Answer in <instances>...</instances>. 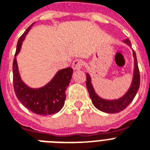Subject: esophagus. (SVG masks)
Listing matches in <instances>:
<instances>
[{
  "label": "esophagus",
  "mask_w": 150,
  "mask_h": 150,
  "mask_svg": "<svg viewBox=\"0 0 150 150\" xmlns=\"http://www.w3.org/2000/svg\"><path fill=\"white\" fill-rule=\"evenodd\" d=\"M83 65V62L81 60V59H75L74 61L72 64V67L74 69V70H79V69H81Z\"/></svg>",
  "instance_id": "1"
}]
</instances>
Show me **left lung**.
Masks as SVG:
<instances>
[{"mask_svg": "<svg viewBox=\"0 0 150 150\" xmlns=\"http://www.w3.org/2000/svg\"><path fill=\"white\" fill-rule=\"evenodd\" d=\"M125 43H127L131 47V41L128 39L123 40ZM134 59V76L132 85L126 94L123 97L116 100H105L98 96L95 93L93 86L91 83V77L89 74H86V87L89 94L90 98L91 99L92 104H94L97 109L103 112H108V113H116L125 109L130 104V103L133 100L134 98L137 94V91L140 87V71H139L138 65H137V60L136 57L135 52L133 51Z\"/></svg>", "mask_w": 150, "mask_h": 150, "instance_id": "left-lung-1", "label": "left lung"}]
</instances>
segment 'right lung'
Here are the masks:
<instances>
[{
    "label": "right lung",
    "mask_w": 150,
    "mask_h": 150,
    "mask_svg": "<svg viewBox=\"0 0 150 150\" xmlns=\"http://www.w3.org/2000/svg\"><path fill=\"white\" fill-rule=\"evenodd\" d=\"M33 25L34 23L26 29L17 43L13 64L14 91L18 100L31 112L40 116L55 114L63 107L66 98L65 91L74 71L71 67L60 70L48 84L39 88H30L23 83L18 72L16 56L20 51L22 42Z\"/></svg>",
    "instance_id": "obj_1"
}]
</instances>
